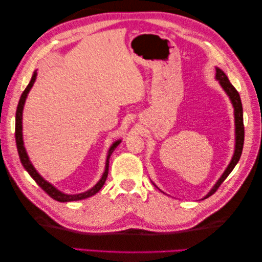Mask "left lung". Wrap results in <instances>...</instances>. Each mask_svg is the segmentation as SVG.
Wrapping results in <instances>:
<instances>
[{
    "label": "left lung",
    "instance_id": "left-lung-1",
    "mask_svg": "<svg viewBox=\"0 0 262 262\" xmlns=\"http://www.w3.org/2000/svg\"><path fill=\"white\" fill-rule=\"evenodd\" d=\"M216 80L220 81L221 86L223 88V90L226 92L227 96H229L231 102L233 104V108H234V121H235V147H234V154H233L232 160L230 164L227 165L226 170L223 172V174L217 182L211 188V190L206 194L205 198H208L211 196L219 187L223 183V181L226 179L227 176H229L232 170L234 169V166L238 162V160L241 158L242 149H243V143H244V126H243V109H242V102L240 94L236 91V89L231 84V82L227 79L226 74L221 69L216 68Z\"/></svg>",
    "mask_w": 262,
    "mask_h": 262
}]
</instances>
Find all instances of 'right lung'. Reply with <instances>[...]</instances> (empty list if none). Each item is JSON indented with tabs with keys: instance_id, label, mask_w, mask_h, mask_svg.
Returning <instances> with one entry per match:
<instances>
[{
	"instance_id": "add662e5",
	"label": "right lung",
	"mask_w": 262,
	"mask_h": 262,
	"mask_svg": "<svg viewBox=\"0 0 262 262\" xmlns=\"http://www.w3.org/2000/svg\"><path fill=\"white\" fill-rule=\"evenodd\" d=\"M37 77V72L35 71L32 74L31 80L29 82V84L27 85V88L25 89V91L22 92L19 103H18V108H16V114H15V142H16V148H18V153H19V158L24 168L27 170L28 173L31 176V178L33 180L36 181L37 185L40 187L43 191L47 192L48 196H51L53 199L57 200V202L60 203H68V202H75V200H81V199H85L96 194L100 189L102 188V186L104 185L105 180H107L108 177V171H109V159L110 155L113 154V152L115 151V148L120 144V140L116 141L113 145L110 146L109 151H108V155H107V160H105V169L103 174L101 177V179L98 181L97 185H94V187H92L89 190L81 192V193H75V194H68L64 193L62 191H59L57 188H55L52 183H49L48 181H46L38 173L37 170L35 169V166L32 165L31 161L29 160V157H28L27 151L25 148V144H24V138H22V113H24V105L26 102V99L28 97V93L31 90V88L33 85V83L36 81Z\"/></svg>"
}]
</instances>
